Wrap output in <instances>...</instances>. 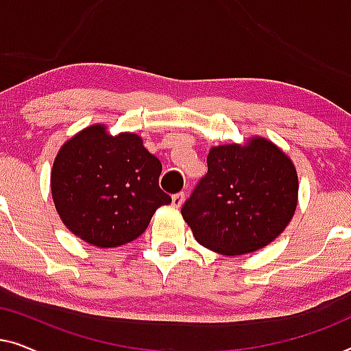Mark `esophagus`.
<instances>
[{"label":"esophagus","instance_id":"1","mask_svg":"<svg viewBox=\"0 0 351 351\" xmlns=\"http://www.w3.org/2000/svg\"><path fill=\"white\" fill-rule=\"evenodd\" d=\"M184 199H185L184 191H180V193H176L174 196H172V206H174V208H180V206L184 204Z\"/></svg>","mask_w":351,"mask_h":351}]
</instances>
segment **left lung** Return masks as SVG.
<instances>
[{
    "label": "left lung",
    "mask_w": 351,
    "mask_h": 351,
    "mask_svg": "<svg viewBox=\"0 0 351 351\" xmlns=\"http://www.w3.org/2000/svg\"><path fill=\"white\" fill-rule=\"evenodd\" d=\"M295 167L262 137L246 147L210 148L208 172L182 206L199 244L223 256H241L271 243L297 206Z\"/></svg>",
    "instance_id": "obj_1"
}]
</instances>
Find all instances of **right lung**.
Returning a JSON list of instances; mask_svg holds the SVG:
<instances>
[{
    "label": "right lung",
    "mask_w": 351,
    "mask_h": 351,
    "mask_svg": "<svg viewBox=\"0 0 351 351\" xmlns=\"http://www.w3.org/2000/svg\"><path fill=\"white\" fill-rule=\"evenodd\" d=\"M161 162L136 134L108 136L90 126L57 153L51 174L65 227L97 247H117L145 232L155 210L171 203L160 189Z\"/></svg>",
    "instance_id": "1"
}]
</instances>
